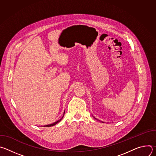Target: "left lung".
I'll list each match as a JSON object with an SVG mask.
<instances>
[{"mask_svg": "<svg viewBox=\"0 0 156 156\" xmlns=\"http://www.w3.org/2000/svg\"><path fill=\"white\" fill-rule=\"evenodd\" d=\"M94 117V119H96V120H98V119H96V118H95V117ZM99 120V122H102V123H104V122H102V121H100V120Z\"/></svg>", "mask_w": 156, "mask_h": 156, "instance_id": "obj_1", "label": "left lung"}]
</instances>
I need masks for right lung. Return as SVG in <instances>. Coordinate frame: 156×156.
<instances>
[{
	"mask_svg": "<svg viewBox=\"0 0 156 156\" xmlns=\"http://www.w3.org/2000/svg\"><path fill=\"white\" fill-rule=\"evenodd\" d=\"M64 114H65V111H64V112H63V115L62 117L60 120H57V121L55 122L54 123H52V124H49V125H44V127H50V126H52L55 125H56V124H57L59 122H60V120L63 119V116H64Z\"/></svg>",
	"mask_w": 156,
	"mask_h": 156,
	"instance_id": "obj_1",
	"label": "right lung"
}]
</instances>
